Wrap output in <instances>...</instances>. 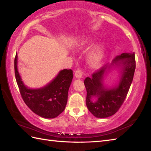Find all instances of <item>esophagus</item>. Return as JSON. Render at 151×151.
<instances>
[{"instance_id": "esophagus-1", "label": "esophagus", "mask_w": 151, "mask_h": 151, "mask_svg": "<svg viewBox=\"0 0 151 151\" xmlns=\"http://www.w3.org/2000/svg\"><path fill=\"white\" fill-rule=\"evenodd\" d=\"M75 75L76 78H81L82 77V75H83V72L82 71V70L81 69H76L75 70Z\"/></svg>"}]
</instances>
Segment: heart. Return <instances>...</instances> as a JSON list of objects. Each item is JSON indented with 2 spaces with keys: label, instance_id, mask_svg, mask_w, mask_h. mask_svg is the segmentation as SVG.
<instances>
[{
  "label": "heart",
  "instance_id": "b5f03b06",
  "mask_svg": "<svg viewBox=\"0 0 151 151\" xmlns=\"http://www.w3.org/2000/svg\"><path fill=\"white\" fill-rule=\"evenodd\" d=\"M92 42H84L82 44V47H89L92 46ZM106 46L105 43H101L96 46L91 50L89 55V62L93 66H98L102 62L106 54Z\"/></svg>",
  "mask_w": 151,
  "mask_h": 151
}]
</instances>
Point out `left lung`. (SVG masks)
<instances>
[{"label": "left lung", "instance_id": "obj_1", "mask_svg": "<svg viewBox=\"0 0 151 151\" xmlns=\"http://www.w3.org/2000/svg\"><path fill=\"white\" fill-rule=\"evenodd\" d=\"M112 66L121 69L118 85L107 88L103 84L104 75ZM136 69L134 52L123 53L117 56L109 65H105L87 77L84 85L87 91L86 103L89 111L98 118H106L115 114L126 98L132 84Z\"/></svg>", "mask_w": 151, "mask_h": 151}]
</instances>
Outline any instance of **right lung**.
Segmentation results:
<instances>
[{"label": "right lung", "mask_w": 151, "mask_h": 151, "mask_svg": "<svg viewBox=\"0 0 151 151\" xmlns=\"http://www.w3.org/2000/svg\"><path fill=\"white\" fill-rule=\"evenodd\" d=\"M15 79L21 97L28 107L39 116L55 118L65 110L68 91L73 80V70H60L52 81L44 87L30 89L22 81L17 69V54L14 60Z\"/></svg>", "instance_id": "1"}]
</instances>
